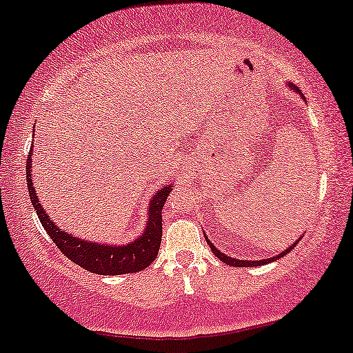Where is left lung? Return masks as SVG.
<instances>
[{
  "label": "left lung",
  "mask_w": 353,
  "mask_h": 353,
  "mask_svg": "<svg viewBox=\"0 0 353 353\" xmlns=\"http://www.w3.org/2000/svg\"><path fill=\"white\" fill-rule=\"evenodd\" d=\"M292 90H294V87H292ZM296 90H298V88H296ZM205 240H207V243H209L210 250H212V252H214L215 256L220 258V261H223L225 265H228V266H240V268H241V266H243V268H246V266H261V265H268V263L274 261V260H278V258L286 256V254L290 253L291 250L294 248V246H296V243H292V245L290 246V248H286V250H284L283 253L276 254V256H273V258H266V260H254V261H250V260H236V258H230V256H227V254L222 253V252H220V250L215 248V246L210 243V240L207 239V236H205Z\"/></svg>",
  "instance_id": "left-lung-1"
}]
</instances>
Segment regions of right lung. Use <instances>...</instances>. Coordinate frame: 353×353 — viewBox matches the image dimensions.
Returning a JSON list of instances; mask_svg holds the SVG:
<instances>
[{
    "label": "right lung",
    "instance_id": "add662e5",
    "mask_svg": "<svg viewBox=\"0 0 353 353\" xmlns=\"http://www.w3.org/2000/svg\"><path fill=\"white\" fill-rule=\"evenodd\" d=\"M31 154L32 148L29 151L28 165H26V179H28V190L31 202L36 209L37 217H39L42 227L48 232V235L61 250L63 256L69 258L75 265L82 266L83 270L90 273L114 276V274H126L136 273V271L146 270L152 261L156 260L161 246V239H163V207L168 195L171 194L172 184H165L154 197L151 199L150 212H148V223L141 235L134 241H130L126 245H100L90 243V241L77 239L70 233L61 230L55 225L46 210L42 209L39 199H37L36 189L32 188L31 179Z\"/></svg>",
    "mask_w": 353,
    "mask_h": 353
}]
</instances>
